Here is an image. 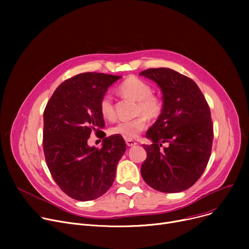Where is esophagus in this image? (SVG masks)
<instances>
[{
	"label": "esophagus",
	"instance_id": "34e87169",
	"mask_svg": "<svg viewBox=\"0 0 249 249\" xmlns=\"http://www.w3.org/2000/svg\"><path fill=\"white\" fill-rule=\"evenodd\" d=\"M126 144H127V146H134L137 144V143L133 140H126Z\"/></svg>",
	"mask_w": 249,
	"mask_h": 249
}]
</instances>
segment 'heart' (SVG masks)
<instances>
[{"mask_svg":"<svg viewBox=\"0 0 249 249\" xmlns=\"http://www.w3.org/2000/svg\"><path fill=\"white\" fill-rule=\"evenodd\" d=\"M118 89L122 96L137 101L136 114L139 116L133 120L116 123L110 128V132L113 135L132 140L145 129L147 125L145 115L149 119H156L161 115L163 103L159 96L152 94V87L147 82L135 76L126 78ZM99 109L104 119L111 121L116 116L113 98L109 94L101 98Z\"/></svg>","mask_w":249,"mask_h":249,"instance_id":"obj_1","label":"heart"}]
</instances>
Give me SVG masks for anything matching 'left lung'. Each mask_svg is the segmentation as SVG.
Segmentation results:
<instances>
[{
  "mask_svg": "<svg viewBox=\"0 0 249 249\" xmlns=\"http://www.w3.org/2000/svg\"><path fill=\"white\" fill-rule=\"evenodd\" d=\"M139 74L158 84L163 101L161 115L146 132L152 143L143 144L147 158L141 176L156 191L182 192L200 178L210 159V108L197 84L174 70L149 69ZM163 142L169 146L162 149Z\"/></svg>",
  "mask_w": 249,
  "mask_h": 249,
  "instance_id": "obj_1",
  "label": "left lung"
}]
</instances>
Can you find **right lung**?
<instances>
[{"label": "right lung", "instance_id": "right-lung-1", "mask_svg": "<svg viewBox=\"0 0 249 249\" xmlns=\"http://www.w3.org/2000/svg\"><path fill=\"white\" fill-rule=\"evenodd\" d=\"M122 76L85 72L64 81L43 113V150L57 186L77 201L95 200L113 185L116 167L126 150L123 137H105L99 109L108 88ZM104 135L101 149L87 144L90 133Z\"/></svg>", "mask_w": 249, "mask_h": 249}]
</instances>
